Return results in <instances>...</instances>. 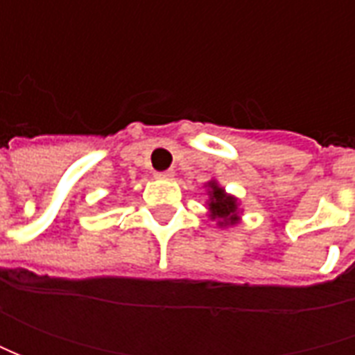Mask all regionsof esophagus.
I'll use <instances>...</instances> for the list:
<instances>
[{"mask_svg":"<svg viewBox=\"0 0 355 355\" xmlns=\"http://www.w3.org/2000/svg\"><path fill=\"white\" fill-rule=\"evenodd\" d=\"M156 178H159V180H173V178H175V171H173V170L157 171Z\"/></svg>","mask_w":355,"mask_h":355,"instance_id":"1","label":"esophagus"}]
</instances>
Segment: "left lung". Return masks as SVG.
<instances>
[{
  "label": "left lung",
  "instance_id": "8db88e82",
  "mask_svg": "<svg viewBox=\"0 0 355 355\" xmlns=\"http://www.w3.org/2000/svg\"><path fill=\"white\" fill-rule=\"evenodd\" d=\"M207 187V211L213 221H217L219 227H233L241 221V209L239 199L231 193H227L225 187L217 184V180H211L205 184Z\"/></svg>",
  "mask_w": 355,
  "mask_h": 355
}]
</instances>
